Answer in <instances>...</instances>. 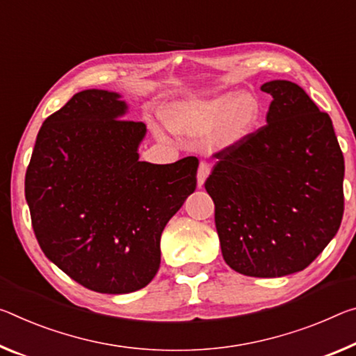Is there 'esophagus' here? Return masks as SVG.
<instances>
[{"label": "esophagus", "mask_w": 356, "mask_h": 356, "mask_svg": "<svg viewBox=\"0 0 356 356\" xmlns=\"http://www.w3.org/2000/svg\"><path fill=\"white\" fill-rule=\"evenodd\" d=\"M209 172H211V168H209V165L206 161H201L200 163V168H198V176H196V182H198V187L201 188L202 185H204L206 179L209 176Z\"/></svg>", "instance_id": "obj_1"}]
</instances>
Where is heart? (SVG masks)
<instances>
[{
	"instance_id": "1",
	"label": "heart",
	"mask_w": 356,
	"mask_h": 356,
	"mask_svg": "<svg viewBox=\"0 0 356 356\" xmlns=\"http://www.w3.org/2000/svg\"><path fill=\"white\" fill-rule=\"evenodd\" d=\"M261 106L250 92L223 93L209 99H185L166 112V125L174 133L190 138L211 134L216 150L238 147L258 125Z\"/></svg>"
}]
</instances>
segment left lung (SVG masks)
<instances>
[{"label":"left lung","mask_w":356,"mask_h":356,"mask_svg":"<svg viewBox=\"0 0 356 356\" xmlns=\"http://www.w3.org/2000/svg\"><path fill=\"white\" fill-rule=\"evenodd\" d=\"M266 125L217 154L204 187L223 259L250 277L307 268L341 227L343 155L332 122L290 81L261 86Z\"/></svg>","instance_id":"left-lung-1"}]
</instances>
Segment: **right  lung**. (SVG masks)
I'll list each match as a JSON object with an SVG mask.
<instances>
[{
  "mask_svg": "<svg viewBox=\"0 0 356 356\" xmlns=\"http://www.w3.org/2000/svg\"><path fill=\"white\" fill-rule=\"evenodd\" d=\"M128 104L83 90L46 118L25 176L36 239L50 261L88 290L144 289L160 268L166 223L196 188L198 158L139 161L147 128L122 120Z\"/></svg>",
  "mask_w": 356,
  "mask_h": 356,
  "instance_id": "add662e5",
  "label": "right lung"
}]
</instances>
